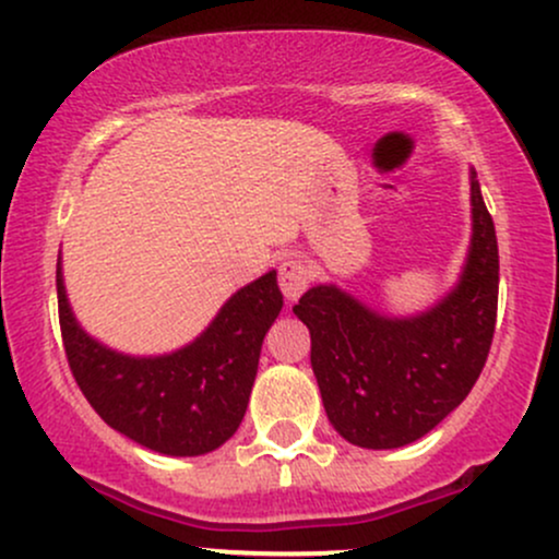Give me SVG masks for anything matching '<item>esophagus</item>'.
Instances as JSON below:
<instances>
[{
    "mask_svg": "<svg viewBox=\"0 0 559 559\" xmlns=\"http://www.w3.org/2000/svg\"><path fill=\"white\" fill-rule=\"evenodd\" d=\"M310 267L305 265V260L286 258L278 265V286L286 299H299L307 292V286H310Z\"/></svg>",
    "mask_w": 559,
    "mask_h": 559,
    "instance_id": "obj_1",
    "label": "esophagus"
}]
</instances>
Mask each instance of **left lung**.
<instances>
[{
  "label": "left lung",
  "mask_w": 559,
  "mask_h": 559,
  "mask_svg": "<svg viewBox=\"0 0 559 559\" xmlns=\"http://www.w3.org/2000/svg\"><path fill=\"white\" fill-rule=\"evenodd\" d=\"M471 207L463 275L431 310L389 318L338 286H312L294 305V316L310 329V362L325 415L349 444H413L478 381L497 323L499 249L476 170Z\"/></svg>",
  "instance_id": "8db88e82"
}]
</instances>
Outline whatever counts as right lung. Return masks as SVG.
I'll return each instance as SVG.
<instances>
[{"instance_id": "obj_1", "label": "right lung", "mask_w": 559, "mask_h": 559, "mask_svg": "<svg viewBox=\"0 0 559 559\" xmlns=\"http://www.w3.org/2000/svg\"><path fill=\"white\" fill-rule=\"evenodd\" d=\"M62 344L75 383L107 426L170 457L226 444L247 413L262 338L284 307L275 271L239 288L202 336L159 357L120 355L81 329L57 260Z\"/></svg>"}]
</instances>
